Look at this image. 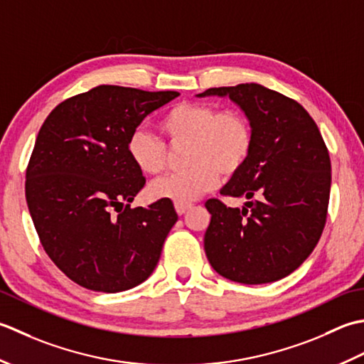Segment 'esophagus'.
<instances>
[{
  "instance_id": "esophagus-1",
  "label": "esophagus",
  "mask_w": 364,
  "mask_h": 364,
  "mask_svg": "<svg viewBox=\"0 0 364 364\" xmlns=\"http://www.w3.org/2000/svg\"><path fill=\"white\" fill-rule=\"evenodd\" d=\"M190 209H191V204H179V203L176 204V212L179 215H183L185 212L190 210Z\"/></svg>"
}]
</instances>
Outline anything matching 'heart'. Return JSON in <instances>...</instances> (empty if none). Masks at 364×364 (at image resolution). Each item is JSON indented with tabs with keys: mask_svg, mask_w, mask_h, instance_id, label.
<instances>
[{
	"mask_svg": "<svg viewBox=\"0 0 364 364\" xmlns=\"http://www.w3.org/2000/svg\"><path fill=\"white\" fill-rule=\"evenodd\" d=\"M159 132L171 147L187 146L183 163L188 168L154 181L152 199L188 204L217 185L220 174L229 179L247 165L255 146V132L240 111H221L213 103L181 102L168 108ZM129 157L141 173L155 176L168 168L166 146L146 132H135L127 143Z\"/></svg>",
	"mask_w": 364,
	"mask_h": 364,
	"instance_id": "b5f03b06",
	"label": "heart"
}]
</instances>
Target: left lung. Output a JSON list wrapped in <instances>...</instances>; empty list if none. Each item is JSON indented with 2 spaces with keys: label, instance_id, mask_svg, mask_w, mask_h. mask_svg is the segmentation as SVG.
Here are the masks:
<instances>
[{
  "label": "left lung",
  "instance_id": "8db88e82",
  "mask_svg": "<svg viewBox=\"0 0 364 364\" xmlns=\"http://www.w3.org/2000/svg\"><path fill=\"white\" fill-rule=\"evenodd\" d=\"M231 99L255 132L247 165L220 193L245 198V207L209 199L204 250L213 270L235 283L265 284L306 261L327 221L331 161L325 141L299 102L245 83L198 94Z\"/></svg>",
  "mask_w": 364,
  "mask_h": 364
}]
</instances>
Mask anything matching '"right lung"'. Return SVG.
<instances>
[{
  "instance_id": "obj_1",
  "label": "right lung",
  "mask_w": 364,
  "mask_h": 364,
  "mask_svg": "<svg viewBox=\"0 0 364 364\" xmlns=\"http://www.w3.org/2000/svg\"><path fill=\"white\" fill-rule=\"evenodd\" d=\"M179 92L102 85L73 95L42 124L26 168V203L43 250L73 283L122 292L151 277L174 205L130 203L146 177L127 143L147 114Z\"/></svg>"
}]
</instances>
